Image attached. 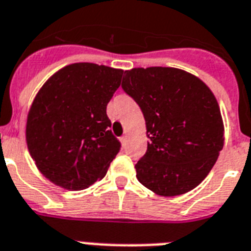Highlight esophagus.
<instances>
[{"instance_id":"34e87169","label":"esophagus","mask_w":251,"mask_h":251,"mask_svg":"<svg viewBox=\"0 0 251 251\" xmlns=\"http://www.w3.org/2000/svg\"><path fill=\"white\" fill-rule=\"evenodd\" d=\"M120 142H121L122 145H125L126 142H127V136H121V138H120Z\"/></svg>"}]
</instances>
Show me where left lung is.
<instances>
[{
  "label": "left lung",
  "mask_w": 251,
  "mask_h": 251,
  "mask_svg": "<svg viewBox=\"0 0 251 251\" xmlns=\"http://www.w3.org/2000/svg\"><path fill=\"white\" fill-rule=\"evenodd\" d=\"M122 89L144 115L148 148L135 165L139 182L161 197L193 190L207 177L225 143L221 109L199 77L176 67L125 71Z\"/></svg>",
  "instance_id": "left-lung-1"
}]
</instances>
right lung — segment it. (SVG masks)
Returning <instances> with one entry per match:
<instances>
[{"label":"right lung","instance_id":"1","mask_svg":"<svg viewBox=\"0 0 251 251\" xmlns=\"http://www.w3.org/2000/svg\"><path fill=\"white\" fill-rule=\"evenodd\" d=\"M124 70L77 62L62 67L43 84L29 108L28 151L44 177L83 190L102 180L120 151L107 104Z\"/></svg>","mask_w":251,"mask_h":251}]
</instances>
